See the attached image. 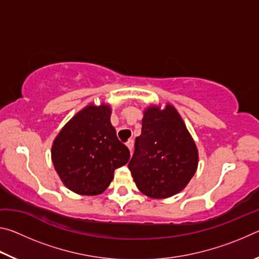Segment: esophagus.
Wrapping results in <instances>:
<instances>
[{
    "label": "esophagus",
    "mask_w": 259,
    "mask_h": 259,
    "mask_svg": "<svg viewBox=\"0 0 259 259\" xmlns=\"http://www.w3.org/2000/svg\"><path fill=\"white\" fill-rule=\"evenodd\" d=\"M125 145L128 146V148L130 150V152L133 153V150H134V139H129L128 142L125 143Z\"/></svg>",
    "instance_id": "esophagus-1"
}]
</instances>
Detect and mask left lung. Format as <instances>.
<instances>
[{"label":"left lung","mask_w":259,"mask_h":259,"mask_svg":"<svg viewBox=\"0 0 259 259\" xmlns=\"http://www.w3.org/2000/svg\"><path fill=\"white\" fill-rule=\"evenodd\" d=\"M142 135L136 138L128 164L139 191L154 199L181 192L198 168V150L181 115L171 105L144 113Z\"/></svg>","instance_id":"obj_1"}]
</instances>
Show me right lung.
<instances>
[{
    "label": "right lung",
    "instance_id": "add662e5",
    "mask_svg": "<svg viewBox=\"0 0 259 259\" xmlns=\"http://www.w3.org/2000/svg\"><path fill=\"white\" fill-rule=\"evenodd\" d=\"M108 105L87 106L57 136L51 156L65 186L81 195L108 187L114 170L128 163L130 152L116 137Z\"/></svg>",
    "mask_w": 259,
    "mask_h": 259
}]
</instances>
